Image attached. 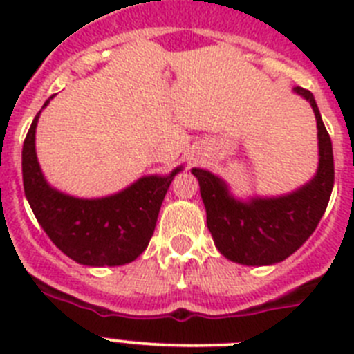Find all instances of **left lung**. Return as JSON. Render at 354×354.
<instances>
[{"instance_id": "obj_1", "label": "left lung", "mask_w": 354, "mask_h": 354, "mask_svg": "<svg viewBox=\"0 0 354 354\" xmlns=\"http://www.w3.org/2000/svg\"><path fill=\"white\" fill-rule=\"evenodd\" d=\"M292 90L310 102L317 122L319 165L308 183L287 195L241 200L212 171L204 168L192 170L198 179L207 228L216 248L223 257L237 264L271 266L286 261L312 236L330 202L335 179L330 134L314 95L301 86H294Z\"/></svg>"}]
</instances>
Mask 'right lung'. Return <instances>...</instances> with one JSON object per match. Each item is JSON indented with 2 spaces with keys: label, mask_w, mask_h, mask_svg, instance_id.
I'll list each match as a JSON object with an SVG mask.
<instances>
[{
  "label": "right lung",
  "mask_w": 354,
  "mask_h": 354,
  "mask_svg": "<svg viewBox=\"0 0 354 354\" xmlns=\"http://www.w3.org/2000/svg\"><path fill=\"white\" fill-rule=\"evenodd\" d=\"M51 99L44 102L42 109ZM40 111L23 145V184L28 204L44 232L67 257L90 268L124 266L138 259L154 234L168 187L183 167L168 175L140 177L126 189L101 198L67 195L53 187L40 170L35 150Z\"/></svg>",
  "instance_id": "obj_1"
}]
</instances>
